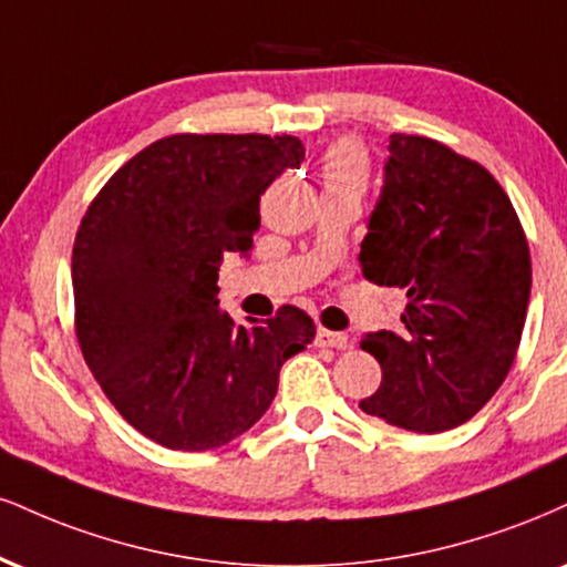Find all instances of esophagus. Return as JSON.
<instances>
[{
	"mask_svg": "<svg viewBox=\"0 0 567 567\" xmlns=\"http://www.w3.org/2000/svg\"><path fill=\"white\" fill-rule=\"evenodd\" d=\"M313 343H317L319 349H351V338L346 336V332H332L324 330V327H319Z\"/></svg>",
	"mask_w": 567,
	"mask_h": 567,
	"instance_id": "1",
	"label": "esophagus"
}]
</instances>
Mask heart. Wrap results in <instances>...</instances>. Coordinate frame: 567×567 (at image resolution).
<instances>
[{
  "label": "heart",
  "instance_id": "b5f03b06",
  "mask_svg": "<svg viewBox=\"0 0 567 567\" xmlns=\"http://www.w3.org/2000/svg\"><path fill=\"white\" fill-rule=\"evenodd\" d=\"M367 176H370V163H367L364 150L353 145V142H338L324 153V189H357V193H361Z\"/></svg>",
  "mask_w": 567,
  "mask_h": 567
}]
</instances>
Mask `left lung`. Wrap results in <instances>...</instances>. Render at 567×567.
<instances>
[{
    "mask_svg": "<svg viewBox=\"0 0 567 567\" xmlns=\"http://www.w3.org/2000/svg\"><path fill=\"white\" fill-rule=\"evenodd\" d=\"M359 264L406 292L401 330L361 340L383 370L361 412L414 433L478 414L513 367L530 298L528 240L499 182L441 142L391 134Z\"/></svg>",
    "mask_w": 567,
    "mask_h": 567,
    "instance_id": "obj_1",
    "label": "left lung"
}]
</instances>
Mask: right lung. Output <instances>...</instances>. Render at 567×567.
Segmentation results:
<instances>
[{
    "label": "right lung",
    "mask_w": 567,
    "mask_h": 567,
    "mask_svg": "<svg viewBox=\"0 0 567 567\" xmlns=\"http://www.w3.org/2000/svg\"><path fill=\"white\" fill-rule=\"evenodd\" d=\"M303 155L290 134H174L124 163L81 218V353L121 417L161 446L206 452L254 427L285 361L317 336L296 306L237 324L216 298L224 254H250L258 200Z\"/></svg>",
    "instance_id": "obj_1"
}]
</instances>
